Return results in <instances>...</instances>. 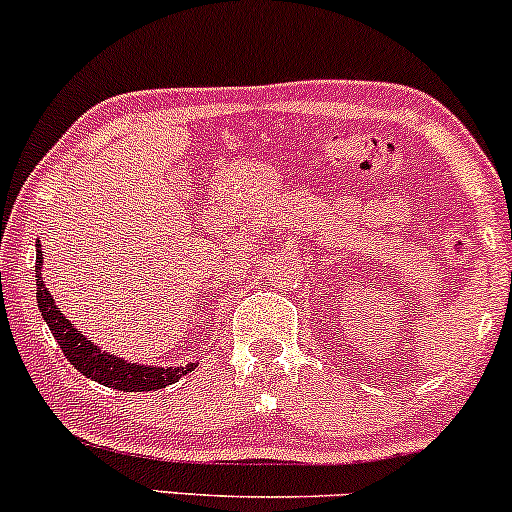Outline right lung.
<instances>
[{
	"label": "right lung",
	"instance_id": "1",
	"mask_svg": "<svg viewBox=\"0 0 512 512\" xmlns=\"http://www.w3.org/2000/svg\"><path fill=\"white\" fill-rule=\"evenodd\" d=\"M43 250L38 245V255H35V286H38V310L43 313V320L48 322L50 332L55 334L57 344L67 356V361L79 370L86 378L96 380L105 387H113V390L122 392H149V390H161V387L178 383L182 375L192 373L195 363H187V366L178 368H156V366H142V363H127L125 358H117L108 351H103L101 346H96L91 339H86L72 322L62 315V310L57 308L52 301L50 291L45 289L43 274Z\"/></svg>",
	"mask_w": 512,
	"mask_h": 512
}]
</instances>
